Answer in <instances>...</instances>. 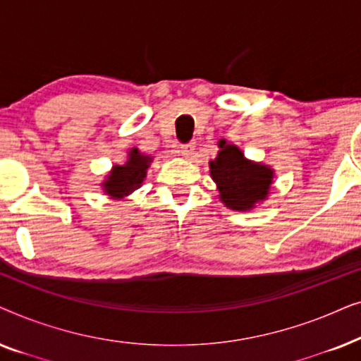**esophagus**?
<instances>
[{
    "label": "esophagus",
    "mask_w": 361,
    "mask_h": 361,
    "mask_svg": "<svg viewBox=\"0 0 361 361\" xmlns=\"http://www.w3.org/2000/svg\"><path fill=\"white\" fill-rule=\"evenodd\" d=\"M195 152V142H187V145L180 146V154L184 157H192Z\"/></svg>",
    "instance_id": "34e87169"
}]
</instances>
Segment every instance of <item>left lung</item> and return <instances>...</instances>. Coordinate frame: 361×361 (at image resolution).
<instances>
[{
	"instance_id": "8db88e82",
	"label": "left lung",
	"mask_w": 361,
	"mask_h": 361,
	"mask_svg": "<svg viewBox=\"0 0 361 361\" xmlns=\"http://www.w3.org/2000/svg\"><path fill=\"white\" fill-rule=\"evenodd\" d=\"M219 154L210 161V176L220 192V200L231 210H251L269 194L274 171L246 159L238 146L219 141Z\"/></svg>"
}]
</instances>
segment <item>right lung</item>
I'll return each mask as SVG.
<instances>
[{"instance_id":"add662e5","label":"right lung","mask_w":361,"mask_h":361,"mask_svg":"<svg viewBox=\"0 0 361 361\" xmlns=\"http://www.w3.org/2000/svg\"><path fill=\"white\" fill-rule=\"evenodd\" d=\"M152 161L151 156L142 154L137 151V147L128 152V161L123 166H113L110 174L106 176L103 182V190L111 199H123L128 197L131 192L140 189L142 180L146 177V171Z\"/></svg>"}]
</instances>
